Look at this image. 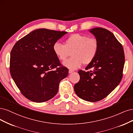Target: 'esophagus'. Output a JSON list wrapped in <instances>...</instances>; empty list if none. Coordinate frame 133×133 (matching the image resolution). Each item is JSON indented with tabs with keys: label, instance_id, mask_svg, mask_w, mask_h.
Returning a JSON list of instances; mask_svg holds the SVG:
<instances>
[{
	"label": "esophagus",
	"instance_id": "34e87169",
	"mask_svg": "<svg viewBox=\"0 0 133 133\" xmlns=\"http://www.w3.org/2000/svg\"><path fill=\"white\" fill-rule=\"evenodd\" d=\"M74 71L72 70H69V71H68V72H69V74H71L72 72H74Z\"/></svg>",
	"mask_w": 133,
	"mask_h": 133
}]
</instances>
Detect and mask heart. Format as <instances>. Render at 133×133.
Segmentation results:
<instances>
[{
	"label": "heart",
	"mask_w": 133,
	"mask_h": 133,
	"mask_svg": "<svg viewBox=\"0 0 133 133\" xmlns=\"http://www.w3.org/2000/svg\"><path fill=\"white\" fill-rule=\"evenodd\" d=\"M52 48L55 54L61 61L66 60L71 53L72 57L63 64L71 70H75L82 63L87 65L93 61L98 54L99 44L95 37L74 34L66 38L64 45L56 42Z\"/></svg>",
	"instance_id": "obj_1"
}]
</instances>
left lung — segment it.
Instances as JSON below:
<instances>
[{"instance_id": "1", "label": "left lung", "mask_w": 133, "mask_h": 133, "mask_svg": "<svg viewBox=\"0 0 133 133\" xmlns=\"http://www.w3.org/2000/svg\"><path fill=\"white\" fill-rule=\"evenodd\" d=\"M90 32L97 40L99 50L95 59L85 67L87 71H78L80 79L74 90L81 99L95 102L108 96L121 82L125 56L122 45L112 32L101 28Z\"/></svg>"}]
</instances>
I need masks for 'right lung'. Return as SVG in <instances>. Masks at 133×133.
Returning a JSON list of instances; mask_svg holds the SVG:
<instances>
[{"mask_svg": "<svg viewBox=\"0 0 133 133\" xmlns=\"http://www.w3.org/2000/svg\"><path fill=\"white\" fill-rule=\"evenodd\" d=\"M67 32L35 30L17 41L10 53V72L16 86L27 99L48 101L56 95L59 83L68 75L53 51V45Z\"/></svg>", "mask_w": 133, "mask_h": 133, "instance_id": "1", "label": "right lung"}]
</instances>
